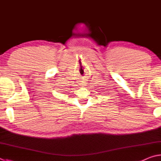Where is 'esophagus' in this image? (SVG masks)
<instances>
[{
    "label": "esophagus",
    "instance_id": "obj_1",
    "mask_svg": "<svg viewBox=\"0 0 161 161\" xmlns=\"http://www.w3.org/2000/svg\"><path fill=\"white\" fill-rule=\"evenodd\" d=\"M82 84H83V86H86V83H82Z\"/></svg>",
    "mask_w": 161,
    "mask_h": 161
}]
</instances>
